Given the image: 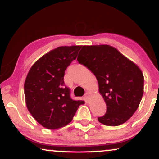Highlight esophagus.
Returning <instances> with one entry per match:
<instances>
[{"label":"esophagus","instance_id":"obj_1","mask_svg":"<svg viewBox=\"0 0 159 159\" xmlns=\"http://www.w3.org/2000/svg\"><path fill=\"white\" fill-rule=\"evenodd\" d=\"M90 94L88 93H86V95H85V96H84V100L86 102H88L89 100H90Z\"/></svg>","mask_w":159,"mask_h":159}]
</instances>
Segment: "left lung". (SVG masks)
Here are the masks:
<instances>
[{
    "instance_id": "8db88e82",
    "label": "left lung",
    "mask_w": 159,
    "mask_h": 159,
    "mask_svg": "<svg viewBox=\"0 0 159 159\" xmlns=\"http://www.w3.org/2000/svg\"><path fill=\"white\" fill-rule=\"evenodd\" d=\"M77 60L95 75L106 103L98 122L116 126L130 119L143 94V75L138 65L108 45H84Z\"/></svg>"
}]
</instances>
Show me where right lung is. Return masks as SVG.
<instances>
[{
	"instance_id": "1",
	"label": "right lung",
	"mask_w": 159,
	"mask_h": 159,
	"mask_svg": "<svg viewBox=\"0 0 159 159\" xmlns=\"http://www.w3.org/2000/svg\"><path fill=\"white\" fill-rule=\"evenodd\" d=\"M81 45L61 46L40 57L29 70L25 96L29 112L43 127L57 129L72 120L82 100L72 99L65 87V70L76 59Z\"/></svg>"
}]
</instances>
